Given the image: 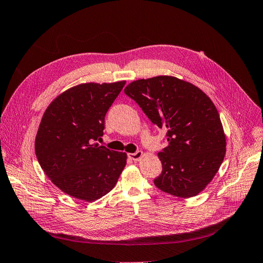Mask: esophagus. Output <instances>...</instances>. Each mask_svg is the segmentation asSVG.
Masks as SVG:
<instances>
[{"instance_id":"esophagus-1","label":"esophagus","mask_w":263,"mask_h":263,"mask_svg":"<svg viewBox=\"0 0 263 263\" xmlns=\"http://www.w3.org/2000/svg\"><path fill=\"white\" fill-rule=\"evenodd\" d=\"M128 156H129L130 159H132V160H134V161H139V160L144 156V154H143L142 151H138L137 153L128 154Z\"/></svg>"}]
</instances>
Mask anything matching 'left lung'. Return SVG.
Listing matches in <instances>:
<instances>
[{
    "instance_id": "1",
    "label": "left lung",
    "mask_w": 263,
    "mask_h": 263,
    "mask_svg": "<svg viewBox=\"0 0 263 263\" xmlns=\"http://www.w3.org/2000/svg\"><path fill=\"white\" fill-rule=\"evenodd\" d=\"M124 93L154 124L167 130L168 145L158 153L162 172L155 185L181 198L198 195L216 176L227 151L215 104L199 87L171 76L133 81Z\"/></svg>"
}]
</instances>
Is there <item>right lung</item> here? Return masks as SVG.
I'll return each instance as SVG.
<instances>
[{"label":"right lung","mask_w":263,"mask_h":263,"mask_svg":"<svg viewBox=\"0 0 263 263\" xmlns=\"http://www.w3.org/2000/svg\"><path fill=\"white\" fill-rule=\"evenodd\" d=\"M125 81L82 83L48 105L34 142L35 156L53 184L68 195L94 201L116 185L126 154L100 146L107 110Z\"/></svg>","instance_id":"obj_1"}]
</instances>
